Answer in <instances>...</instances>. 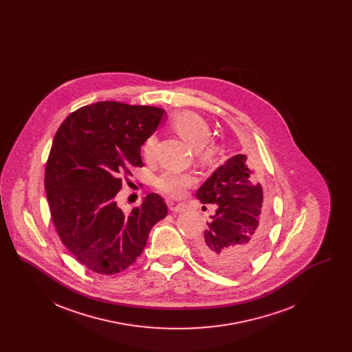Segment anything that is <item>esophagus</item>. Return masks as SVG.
I'll return each mask as SVG.
<instances>
[{"mask_svg":"<svg viewBox=\"0 0 352 352\" xmlns=\"http://www.w3.org/2000/svg\"><path fill=\"white\" fill-rule=\"evenodd\" d=\"M186 208H187V206L184 204V203H178V204L170 203V210L173 212H184V211H186Z\"/></svg>","mask_w":352,"mask_h":352,"instance_id":"1","label":"esophagus"}]
</instances>
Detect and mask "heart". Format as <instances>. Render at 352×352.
Wrapping results in <instances>:
<instances>
[{
    "label": "heart",
    "instance_id": "obj_1",
    "mask_svg": "<svg viewBox=\"0 0 352 352\" xmlns=\"http://www.w3.org/2000/svg\"><path fill=\"white\" fill-rule=\"evenodd\" d=\"M171 128L179 134L191 148L197 149V157L201 164H211L218 157V146L208 142L211 138L210 125L204 118L195 112L184 111L175 113L171 121ZM158 142L157 134L151 133L145 138L141 146V153L146 160H151ZM195 184V177L188 173L164 171L154 179V186L158 191L168 194L173 198H181L186 190Z\"/></svg>",
    "mask_w": 352,
    "mask_h": 352
}]
</instances>
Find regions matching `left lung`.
<instances>
[{"label":"left lung","instance_id":"obj_1","mask_svg":"<svg viewBox=\"0 0 352 352\" xmlns=\"http://www.w3.org/2000/svg\"><path fill=\"white\" fill-rule=\"evenodd\" d=\"M201 203H217L195 248L204 264L224 273L251 265L265 241L263 186L245 154H237L201 184Z\"/></svg>","mask_w":352,"mask_h":352}]
</instances>
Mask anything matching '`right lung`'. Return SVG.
<instances>
[{
  "instance_id": "1",
  "label": "right lung",
  "mask_w": 352,
  "mask_h": 352,
  "mask_svg": "<svg viewBox=\"0 0 352 352\" xmlns=\"http://www.w3.org/2000/svg\"><path fill=\"white\" fill-rule=\"evenodd\" d=\"M165 111L99 101L69 113L54 137L45 170L51 219L63 245L85 268L116 274L142 253L151 227L168 206L148 194L131 214L115 197L131 170L141 168V145Z\"/></svg>"
}]
</instances>
